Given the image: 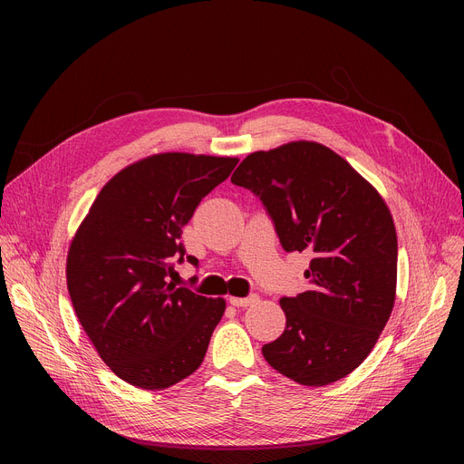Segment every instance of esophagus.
I'll list each match as a JSON object with an SVG mask.
<instances>
[{"instance_id":"obj_1","label":"esophagus","mask_w":464,"mask_h":464,"mask_svg":"<svg viewBox=\"0 0 464 464\" xmlns=\"http://www.w3.org/2000/svg\"><path fill=\"white\" fill-rule=\"evenodd\" d=\"M256 301H257L256 295H250V297H229V303H231L233 306H237V308H240V306H250V304L256 303Z\"/></svg>"}]
</instances>
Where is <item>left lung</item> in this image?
<instances>
[{"mask_svg": "<svg viewBox=\"0 0 464 464\" xmlns=\"http://www.w3.org/2000/svg\"><path fill=\"white\" fill-rule=\"evenodd\" d=\"M231 182L259 198L285 252L312 256L308 289L280 299L285 329L263 357L303 385L348 376L395 303L397 233L387 205L346 160L308 140L246 156Z\"/></svg>", "mask_w": 464, "mask_h": 464, "instance_id": "obj_1", "label": "left lung"}]
</instances>
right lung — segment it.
Instances as JSON below:
<instances>
[{
    "mask_svg": "<svg viewBox=\"0 0 464 464\" xmlns=\"http://www.w3.org/2000/svg\"><path fill=\"white\" fill-rule=\"evenodd\" d=\"M237 163L180 152L140 160L103 186L71 242L72 308L100 357L135 387L175 385L205 359L226 301L167 276L184 259L198 266L180 242L182 227Z\"/></svg>",
    "mask_w": 464,
    "mask_h": 464,
    "instance_id": "add662e5",
    "label": "right lung"
}]
</instances>
